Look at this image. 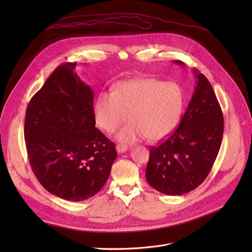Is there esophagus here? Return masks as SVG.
I'll return each mask as SVG.
<instances>
[{"instance_id": "34e87169", "label": "esophagus", "mask_w": 252, "mask_h": 252, "mask_svg": "<svg viewBox=\"0 0 252 252\" xmlns=\"http://www.w3.org/2000/svg\"><path fill=\"white\" fill-rule=\"evenodd\" d=\"M116 149H117V152L119 154H124V153H126L128 150V147L124 146V145H117Z\"/></svg>"}]
</instances>
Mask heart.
Wrapping results in <instances>:
<instances>
[{
  "mask_svg": "<svg viewBox=\"0 0 252 252\" xmlns=\"http://www.w3.org/2000/svg\"><path fill=\"white\" fill-rule=\"evenodd\" d=\"M184 104V92L177 84L138 78L121 82L115 92H101L94 112L97 126L109 133L129 119L116 138L130 145L147 137L157 141L167 136L177 126Z\"/></svg>",
  "mask_w": 252,
  "mask_h": 252,
  "instance_id": "obj_1",
  "label": "heart"
}]
</instances>
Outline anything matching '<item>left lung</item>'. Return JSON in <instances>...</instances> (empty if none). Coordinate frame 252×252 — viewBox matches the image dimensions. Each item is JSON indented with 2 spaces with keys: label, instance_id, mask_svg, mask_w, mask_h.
Returning a JSON list of instances; mask_svg holds the SVG:
<instances>
[{
  "label": "left lung",
  "instance_id": "1",
  "mask_svg": "<svg viewBox=\"0 0 252 252\" xmlns=\"http://www.w3.org/2000/svg\"><path fill=\"white\" fill-rule=\"evenodd\" d=\"M192 71L196 86L181 124L165 140L150 149L146 178L155 189L167 195L188 193L203 183L223 135V116L217 95L199 70Z\"/></svg>",
  "mask_w": 252,
  "mask_h": 252
}]
</instances>
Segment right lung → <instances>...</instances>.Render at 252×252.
I'll list each match as a JSON object with an SVG mask.
<instances>
[{"instance_id":"obj_1","label":"right lung","mask_w":252,"mask_h":252,"mask_svg":"<svg viewBox=\"0 0 252 252\" xmlns=\"http://www.w3.org/2000/svg\"><path fill=\"white\" fill-rule=\"evenodd\" d=\"M59 65L30 100L25 140L32 169L52 194L70 201L94 196L105 185L117 158L113 141L95 127L93 90Z\"/></svg>"}]
</instances>
